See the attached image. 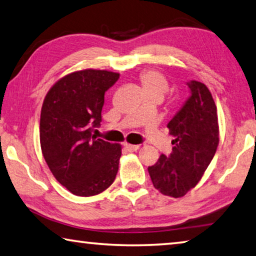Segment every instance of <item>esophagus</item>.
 <instances>
[{
  "label": "esophagus",
  "instance_id": "esophagus-1",
  "mask_svg": "<svg viewBox=\"0 0 256 256\" xmlns=\"http://www.w3.org/2000/svg\"><path fill=\"white\" fill-rule=\"evenodd\" d=\"M124 146L125 148H126L128 151H136L138 149V146H136V144H124Z\"/></svg>",
  "mask_w": 256,
  "mask_h": 256
}]
</instances>
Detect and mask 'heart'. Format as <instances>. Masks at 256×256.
Returning <instances> with one entry per match:
<instances>
[{"instance_id":"1","label":"heart","mask_w":256,"mask_h":256,"mask_svg":"<svg viewBox=\"0 0 256 256\" xmlns=\"http://www.w3.org/2000/svg\"><path fill=\"white\" fill-rule=\"evenodd\" d=\"M140 81L142 84L144 92L148 94H157L164 97V94L168 90V81L162 73L156 70H146L141 73Z\"/></svg>"}]
</instances>
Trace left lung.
I'll use <instances>...</instances> for the list:
<instances>
[{"instance_id": "left-lung-1", "label": "left lung", "mask_w": 256, "mask_h": 256, "mask_svg": "<svg viewBox=\"0 0 256 256\" xmlns=\"http://www.w3.org/2000/svg\"><path fill=\"white\" fill-rule=\"evenodd\" d=\"M190 96L167 128L175 138L170 157L162 154L148 168L152 184L164 196H184L202 178L219 144L216 107L208 86L188 82Z\"/></svg>"}]
</instances>
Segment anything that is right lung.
<instances>
[{"instance_id": "right-lung-1", "label": "right lung", "mask_w": 256, "mask_h": 256, "mask_svg": "<svg viewBox=\"0 0 256 256\" xmlns=\"http://www.w3.org/2000/svg\"><path fill=\"white\" fill-rule=\"evenodd\" d=\"M120 73L86 68L60 78L40 112V146L58 183L78 196L110 188L118 170L122 146L97 138L105 92Z\"/></svg>"}]
</instances>
